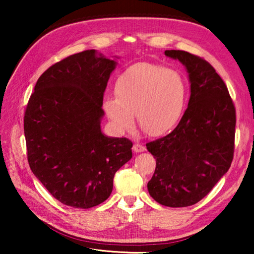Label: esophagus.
<instances>
[{
    "label": "esophagus",
    "mask_w": 254,
    "mask_h": 254,
    "mask_svg": "<svg viewBox=\"0 0 254 254\" xmlns=\"http://www.w3.org/2000/svg\"><path fill=\"white\" fill-rule=\"evenodd\" d=\"M144 150H145V148L143 147L142 144H140V143L133 144V151H134V152H143Z\"/></svg>",
    "instance_id": "34e87169"
}]
</instances>
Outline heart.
<instances>
[{
    "label": "heart",
    "mask_w": 254,
    "mask_h": 254,
    "mask_svg": "<svg viewBox=\"0 0 254 254\" xmlns=\"http://www.w3.org/2000/svg\"><path fill=\"white\" fill-rule=\"evenodd\" d=\"M116 97H106L104 110L120 131L134 127V114L144 133L162 135L179 121L186 102V84L177 70L149 63L131 66L115 84Z\"/></svg>",
    "instance_id": "heart-1"
}]
</instances>
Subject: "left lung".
I'll return each instance as SVG.
<instances>
[{
	"label": "left lung",
	"mask_w": 254,
	"mask_h": 254,
	"mask_svg": "<svg viewBox=\"0 0 254 254\" xmlns=\"http://www.w3.org/2000/svg\"><path fill=\"white\" fill-rule=\"evenodd\" d=\"M186 67L190 98L173 132L147 143L156 158L148 183L150 196L168 207H187L212 190L234 153L235 107L227 87L205 59L183 50H166Z\"/></svg>",
	"instance_id": "8db88e82"
}]
</instances>
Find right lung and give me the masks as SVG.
<instances>
[{
    "mask_svg": "<svg viewBox=\"0 0 254 254\" xmlns=\"http://www.w3.org/2000/svg\"><path fill=\"white\" fill-rule=\"evenodd\" d=\"M117 62L94 49L71 55L38 79L24 113L28 161L60 203L91 208L109 198L132 142L101 131L103 96Z\"/></svg>",
    "mask_w": 254,
    "mask_h": 254,
    "instance_id": "add662e5",
    "label": "right lung"
}]
</instances>
